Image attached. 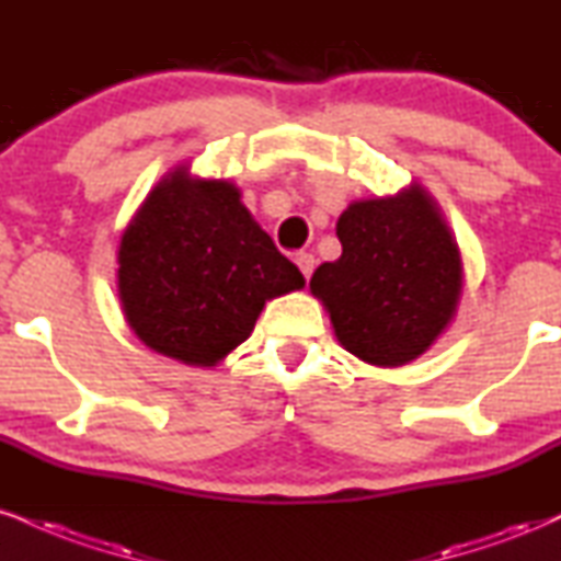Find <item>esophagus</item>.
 Here are the masks:
<instances>
[{
    "label": "esophagus",
    "instance_id": "obj_1",
    "mask_svg": "<svg viewBox=\"0 0 561 561\" xmlns=\"http://www.w3.org/2000/svg\"><path fill=\"white\" fill-rule=\"evenodd\" d=\"M295 263H298V268L302 272V276H306V279H310V274H313V268H316V259L310 253H300L298 259H295Z\"/></svg>",
    "mask_w": 561,
    "mask_h": 561
}]
</instances>
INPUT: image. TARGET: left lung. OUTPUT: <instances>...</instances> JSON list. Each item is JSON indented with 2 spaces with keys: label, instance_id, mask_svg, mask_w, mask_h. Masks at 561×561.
Wrapping results in <instances>:
<instances>
[{
  "label": "left lung",
  "instance_id": "left-lung-1",
  "mask_svg": "<svg viewBox=\"0 0 561 561\" xmlns=\"http://www.w3.org/2000/svg\"><path fill=\"white\" fill-rule=\"evenodd\" d=\"M342 255L321 263L310 293L340 345L370 366L397 368L447 332L462 298V255L426 187L353 201L336 219Z\"/></svg>",
  "mask_w": 561,
  "mask_h": 561
}]
</instances>
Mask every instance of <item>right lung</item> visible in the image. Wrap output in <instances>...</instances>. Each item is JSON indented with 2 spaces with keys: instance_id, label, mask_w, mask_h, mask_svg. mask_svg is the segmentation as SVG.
Segmentation results:
<instances>
[{
  "instance_id": "right-lung-1",
  "label": "right lung",
  "mask_w": 561,
  "mask_h": 561,
  "mask_svg": "<svg viewBox=\"0 0 561 561\" xmlns=\"http://www.w3.org/2000/svg\"><path fill=\"white\" fill-rule=\"evenodd\" d=\"M125 321L153 353L211 368L253 332L263 306L306 287L276 251L240 187L167 172L133 214L117 248Z\"/></svg>"
}]
</instances>
